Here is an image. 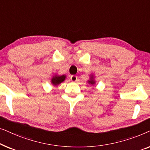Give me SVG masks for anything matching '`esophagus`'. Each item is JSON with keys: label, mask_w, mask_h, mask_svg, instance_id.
I'll return each instance as SVG.
<instances>
[{"label": "esophagus", "mask_w": 150, "mask_h": 150, "mask_svg": "<svg viewBox=\"0 0 150 150\" xmlns=\"http://www.w3.org/2000/svg\"><path fill=\"white\" fill-rule=\"evenodd\" d=\"M70 80L72 82H76V81H78V77H77V76H76V75H72V76H71V77H70Z\"/></svg>", "instance_id": "34e87169"}]
</instances>
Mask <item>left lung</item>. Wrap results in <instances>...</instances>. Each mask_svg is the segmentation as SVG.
<instances>
[{
	"mask_svg": "<svg viewBox=\"0 0 150 150\" xmlns=\"http://www.w3.org/2000/svg\"><path fill=\"white\" fill-rule=\"evenodd\" d=\"M88 82H89V83L91 84V85H93V84H95V81H94L93 76L91 77V79H90L89 81H88Z\"/></svg>",
	"mask_w": 150,
	"mask_h": 150,
	"instance_id": "obj_1",
	"label": "left lung"
}]
</instances>
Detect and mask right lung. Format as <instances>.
Returning <instances> with one entry per match:
<instances>
[{"instance_id": "1", "label": "right lung", "mask_w": 150, "mask_h": 150, "mask_svg": "<svg viewBox=\"0 0 150 150\" xmlns=\"http://www.w3.org/2000/svg\"><path fill=\"white\" fill-rule=\"evenodd\" d=\"M65 78H66V76H65V75L54 76L52 79V80H51V83H52L54 85L56 86L64 81Z\"/></svg>"}]
</instances>
